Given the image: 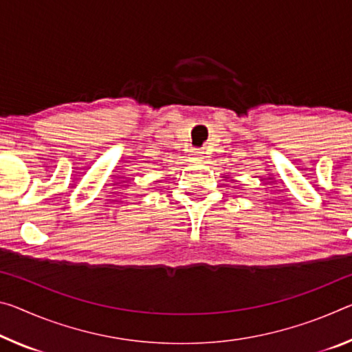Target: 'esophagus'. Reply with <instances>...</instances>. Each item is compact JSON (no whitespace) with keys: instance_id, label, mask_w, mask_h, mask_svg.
Returning a JSON list of instances; mask_svg holds the SVG:
<instances>
[{"instance_id":"34e87169","label":"esophagus","mask_w":352,"mask_h":352,"mask_svg":"<svg viewBox=\"0 0 352 352\" xmlns=\"http://www.w3.org/2000/svg\"><path fill=\"white\" fill-rule=\"evenodd\" d=\"M191 155H192V158L197 160V161H202L204 160V152H200V150H194Z\"/></svg>"}]
</instances>
